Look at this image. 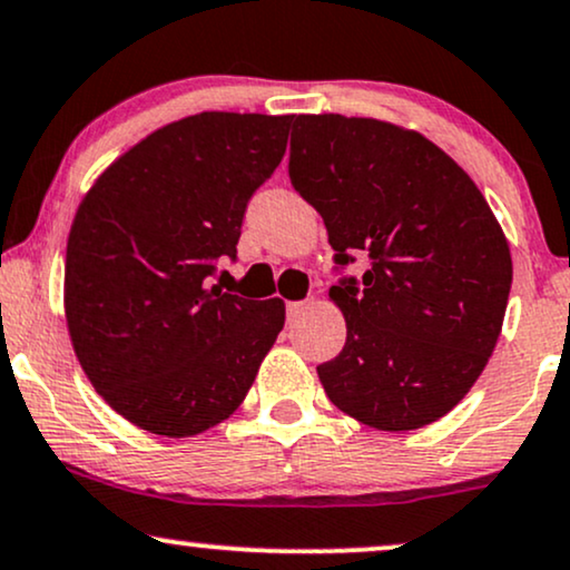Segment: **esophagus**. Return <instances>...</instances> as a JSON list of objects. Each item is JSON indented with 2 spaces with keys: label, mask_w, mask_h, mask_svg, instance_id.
<instances>
[{
  "label": "esophagus",
  "mask_w": 570,
  "mask_h": 570,
  "mask_svg": "<svg viewBox=\"0 0 570 570\" xmlns=\"http://www.w3.org/2000/svg\"><path fill=\"white\" fill-rule=\"evenodd\" d=\"M303 311H305V303H286V313H289V318H297Z\"/></svg>",
  "instance_id": "esophagus-1"
}]
</instances>
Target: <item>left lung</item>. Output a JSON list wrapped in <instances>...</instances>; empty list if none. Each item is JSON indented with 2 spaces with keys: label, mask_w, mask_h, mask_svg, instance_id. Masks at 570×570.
I'll use <instances>...</instances> for the list:
<instances>
[{
  "label": "left lung",
  "mask_w": 570,
  "mask_h": 570,
  "mask_svg": "<svg viewBox=\"0 0 570 570\" xmlns=\"http://www.w3.org/2000/svg\"><path fill=\"white\" fill-rule=\"evenodd\" d=\"M292 185L324 217L337 265L368 255L328 297L347 340L321 363L328 401L368 428L441 420L483 374L512 284L502 225L433 140L366 116L299 114Z\"/></svg>",
  "instance_id": "8db88e82"
}]
</instances>
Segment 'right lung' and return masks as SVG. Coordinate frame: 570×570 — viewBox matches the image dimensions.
<instances>
[{
  "mask_svg": "<svg viewBox=\"0 0 570 570\" xmlns=\"http://www.w3.org/2000/svg\"><path fill=\"white\" fill-rule=\"evenodd\" d=\"M294 116L204 111L156 129L81 198L66 246L73 353L102 401L190 438L242 406L284 328V299L207 289L236 257L246 202L284 159Z\"/></svg>",
  "mask_w": 570,
  "mask_h": 570,
  "instance_id": "1",
  "label": "right lung"
}]
</instances>
